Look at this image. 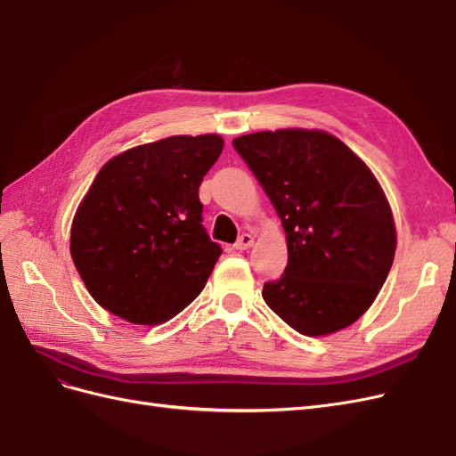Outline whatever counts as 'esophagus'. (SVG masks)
Masks as SVG:
<instances>
[{
	"label": "esophagus",
	"mask_w": 456,
	"mask_h": 456,
	"mask_svg": "<svg viewBox=\"0 0 456 456\" xmlns=\"http://www.w3.org/2000/svg\"><path fill=\"white\" fill-rule=\"evenodd\" d=\"M253 243H255V240H253L251 233H241V236L238 238V241L233 243V249H236V251H245V249H249Z\"/></svg>",
	"instance_id": "1"
}]
</instances>
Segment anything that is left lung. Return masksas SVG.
Masks as SVG:
<instances>
[{
	"mask_svg": "<svg viewBox=\"0 0 456 456\" xmlns=\"http://www.w3.org/2000/svg\"><path fill=\"white\" fill-rule=\"evenodd\" d=\"M287 236L289 260L262 298L300 335L322 337L367 312L394 262L395 226L375 175L337 136L280 129L233 139Z\"/></svg>",
	"mask_w": 456,
	"mask_h": 456,
	"instance_id": "1",
	"label": "left lung"
}]
</instances>
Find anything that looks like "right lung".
Here are the masks:
<instances>
[{
  "label": "right lung",
  "mask_w": 456,
  "mask_h": 456,
  "mask_svg": "<svg viewBox=\"0 0 456 456\" xmlns=\"http://www.w3.org/2000/svg\"><path fill=\"white\" fill-rule=\"evenodd\" d=\"M223 146L218 134L169 136L123 151L96 175L70 251L104 310L158 325L203 291L223 249L201 224L200 184Z\"/></svg>",
  "instance_id": "obj_1"
}]
</instances>
